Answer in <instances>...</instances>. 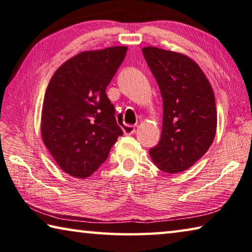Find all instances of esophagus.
<instances>
[{
  "label": "esophagus",
  "mask_w": 252,
  "mask_h": 252,
  "mask_svg": "<svg viewBox=\"0 0 252 252\" xmlns=\"http://www.w3.org/2000/svg\"><path fill=\"white\" fill-rule=\"evenodd\" d=\"M123 131L125 135H131L135 133V127L133 125H124Z\"/></svg>",
  "instance_id": "34e87169"
}]
</instances>
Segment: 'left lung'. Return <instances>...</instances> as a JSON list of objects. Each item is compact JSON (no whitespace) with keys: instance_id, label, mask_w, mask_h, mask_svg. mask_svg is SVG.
<instances>
[{"instance_id":"obj_1","label":"left lung","mask_w":252,"mask_h":252,"mask_svg":"<svg viewBox=\"0 0 252 252\" xmlns=\"http://www.w3.org/2000/svg\"><path fill=\"white\" fill-rule=\"evenodd\" d=\"M142 51L163 98L162 135L150 155L160 171H185L207 153L216 136L212 87L189 57L155 47Z\"/></svg>"}]
</instances>
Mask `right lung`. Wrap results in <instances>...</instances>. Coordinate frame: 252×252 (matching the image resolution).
I'll list each match as a JSON object with an SVG mask.
<instances>
[{
    "label": "right lung",
    "mask_w": 252,
    "mask_h": 252,
    "mask_svg": "<svg viewBox=\"0 0 252 252\" xmlns=\"http://www.w3.org/2000/svg\"><path fill=\"white\" fill-rule=\"evenodd\" d=\"M127 47L84 51L58 68L44 94L41 134L60 168L86 179L108 158L123 130L106 88Z\"/></svg>",
    "instance_id": "add662e5"
}]
</instances>
